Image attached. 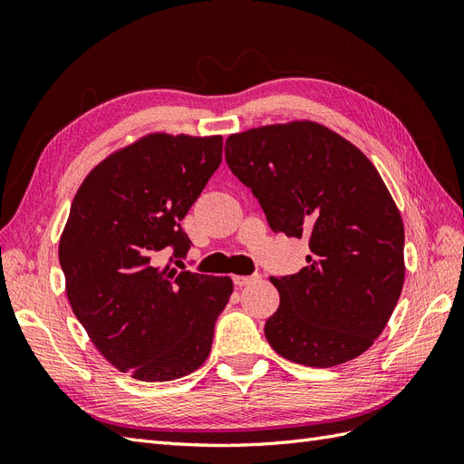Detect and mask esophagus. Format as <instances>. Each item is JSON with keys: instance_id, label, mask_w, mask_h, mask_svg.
<instances>
[{"instance_id": "34e87169", "label": "esophagus", "mask_w": 464, "mask_h": 464, "mask_svg": "<svg viewBox=\"0 0 464 464\" xmlns=\"http://www.w3.org/2000/svg\"><path fill=\"white\" fill-rule=\"evenodd\" d=\"M259 278H261V275H249V276L236 275L232 280H234V285H236L237 288H242V286H247V285H251V283H256V280H259Z\"/></svg>"}]
</instances>
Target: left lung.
<instances>
[{
	"mask_svg": "<svg viewBox=\"0 0 464 464\" xmlns=\"http://www.w3.org/2000/svg\"><path fill=\"white\" fill-rule=\"evenodd\" d=\"M224 152L275 232L310 237L307 266L271 276L280 304L265 336L275 353L310 368L366 353L404 285L402 218L375 166L315 121L234 133Z\"/></svg>",
	"mask_w": 464,
	"mask_h": 464,
	"instance_id": "8db88e82",
	"label": "left lung"
}]
</instances>
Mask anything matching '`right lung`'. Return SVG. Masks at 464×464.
Instances as JSON below:
<instances>
[{
  "instance_id": "right-lung-1",
  "label": "right lung",
  "mask_w": 464,
  "mask_h": 464,
  "mask_svg": "<svg viewBox=\"0 0 464 464\" xmlns=\"http://www.w3.org/2000/svg\"><path fill=\"white\" fill-rule=\"evenodd\" d=\"M222 160V137L150 133L82 179L60 237L72 310L111 366L139 382L198 370L234 290L230 276L160 265L191 246L179 220Z\"/></svg>"
}]
</instances>
